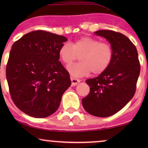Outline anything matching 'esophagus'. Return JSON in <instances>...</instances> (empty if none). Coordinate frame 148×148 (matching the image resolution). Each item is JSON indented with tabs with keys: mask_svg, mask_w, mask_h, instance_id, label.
Wrapping results in <instances>:
<instances>
[{
	"mask_svg": "<svg viewBox=\"0 0 148 148\" xmlns=\"http://www.w3.org/2000/svg\"><path fill=\"white\" fill-rule=\"evenodd\" d=\"M71 84L73 86H76V85H77L80 82L79 79H77L73 77H71Z\"/></svg>",
	"mask_w": 148,
	"mask_h": 148,
	"instance_id": "esophagus-1",
	"label": "esophagus"
}]
</instances>
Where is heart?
Instances as JSON below:
<instances>
[{"label":"heart","instance_id":"obj_1","mask_svg":"<svg viewBox=\"0 0 148 148\" xmlns=\"http://www.w3.org/2000/svg\"><path fill=\"white\" fill-rule=\"evenodd\" d=\"M60 60L70 65L79 56L81 62L67 67L72 75L82 77L90 73L98 75L105 71L113 59V49L108 42L84 36L71 44L64 43L58 50Z\"/></svg>","mask_w":148,"mask_h":148}]
</instances>
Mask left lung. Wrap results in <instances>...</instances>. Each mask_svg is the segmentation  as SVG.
Wrapping results in <instances>:
<instances>
[{"mask_svg":"<svg viewBox=\"0 0 148 148\" xmlns=\"http://www.w3.org/2000/svg\"><path fill=\"white\" fill-rule=\"evenodd\" d=\"M94 33L110 42L113 59L105 71L86 81L90 92L82 105L93 116L107 117L121 110L134 96L140 64L137 48L127 36L112 30Z\"/></svg>","mask_w":148,"mask_h":148,"instance_id":"8db88e82","label":"left lung"}]
</instances>
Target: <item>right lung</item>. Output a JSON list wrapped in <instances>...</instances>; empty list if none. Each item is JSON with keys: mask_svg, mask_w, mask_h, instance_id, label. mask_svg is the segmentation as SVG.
I'll return each mask as SVG.
<instances>
[{"mask_svg": "<svg viewBox=\"0 0 148 148\" xmlns=\"http://www.w3.org/2000/svg\"><path fill=\"white\" fill-rule=\"evenodd\" d=\"M66 38L43 30L16 41L6 69L14 104L30 116L45 118L56 112L71 86L70 75L59 60L58 50Z\"/></svg>", "mask_w": 148, "mask_h": 148, "instance_id": "1", "label": "right lung"}]
</instances>
